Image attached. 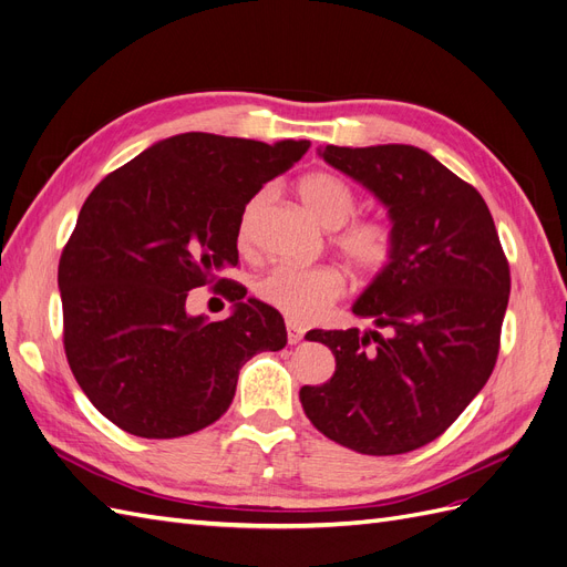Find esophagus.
<instances>
[{
    "mask_svg": "<svg viewBox=\"0 0 567 567\" xmlns=\"http://www.w3.org/2000/svg\"><path fill=\"white\" fill-rule=\"evenodd\" d=\"M286 331H288V342H290V346H298V342L302 340V331L298 329V326L296 323H286Z\"/></svg>",
    "mask_w": 567,
    "mask_h": 567,
    "instance_id": "obj_1",
    "label": "esophagus"
}]
</instances>
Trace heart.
I'll use <instances>...</instances> for the list:
<instances>
[{
	"mask_svg": "<svg viewBox=\"0 0 567 567\" xmlns=\"http://www.w3.org/2000/svg\"><path fill=\"white\" fill-rule=\"evenodd\" d=\"M298 194L326 229L346 227L354 217L357 198L352 188L331 173H312L302 177ZM267 203L269 188L257 192L246 203L236 231L241 250L252 248L257 217H260ZM336 246L357 271L373 274L390 262L394 252V234L381 219H364L342 229L336 238ZM342 290H346V281H342L340 271L331 267L298 265H277L255 286L257 298L274 307V310H279L296 326L317 321L326 312V307L342 296Z\"/></svg>",
	"mask_w": 567,
	"mask_h": 567,
	"instance_id": "heart-1",
	"label": "heart"
}]
</instances>
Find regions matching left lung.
I'll return each mask as SVG.
<instances>
[{
	"label": "left lung",
	"mask_w": 567,
	"mask_h": 567,
	"mask_svg": "<svg viewBox=\"0 0 567 567\" xmlns=\"http://www.w3.org/2000/svg\"><path fill=\"white\" fill-rule=\"evenodd\" d=\"M319 156L385 205L394 252L352 305L388 336L307 333L333 352L336 373L300 390L302 409L359 454L419 450L485 388L499 354L511 274L494 219L483 196L423 148L323 146Z\"/></svg>",
	"instance_id": "obj_1"
}]
</instances>
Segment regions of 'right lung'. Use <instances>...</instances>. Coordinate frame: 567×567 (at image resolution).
<instances>
[{
    "label": "right lung",
    "mask_w": 567,
    "mask_h": 567,
    "mask_svg": "<svg viewBox=\"0 0 567 567\" xmlns=\"http://www.w3.org/2000/svg\"><path fill=\"white\" fill-rule=\"evenodd\" d=\"M307 148L184 132L84 200L59 262L63 346L82 392L125 433L200 431L229 409L252 354L286 348L281 315L225 274L238 265L246 203ZM205 282L235 302L227 320L185 312L187 290Z\"/></svg>",
    "instance_id": "add662e5"
}]
</instances>
